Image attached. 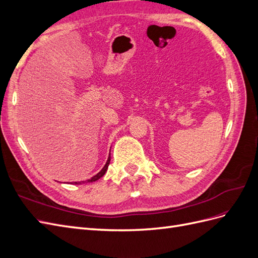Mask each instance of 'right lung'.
Here are the masks:
<instances>
[{
  "mask_svg": "<svg viewBox=\"0 0 258 258\" xmlns=\"http://www.w3.org/2000/svg\"><path fill=\"white\" fill-rule=\"evenodd\" d=\"M110 161H111V155L108 156L107 161H106V163H105V166L102 168V170H101L98 174H96L95 176H92L90 179H88L87 182H95V181H97V179H99L100 177H102V176L105 174V172H106V170H107V168H108V165H110ZM83 183H85V182L83 181ZM75 184H82V182H75Z\"/></svg>",
  "mask_w": 258,
  "mask_h": 258,
  "instance_id": "1",
  "label": "right lung"
}]
</instances>
